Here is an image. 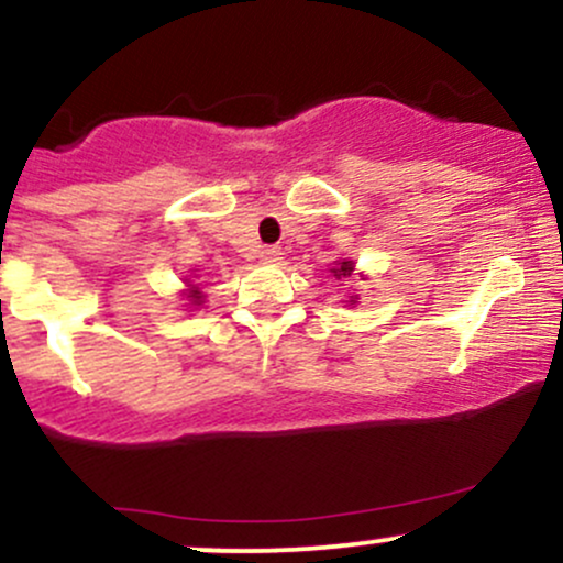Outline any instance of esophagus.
<instances>
[{
	"mask_svg": "<svg viewBox=\"0 0 563 563\" xmlns=\"http://www.w3.org/2000/svg\"><path fill=\"white\" fill-rule=\"evenodd\" d=\"M262 260L267 262V264H280V260H283V251L277 249V245H267V249L262 251Z\"/></svg>",
	"mask_w": 563,
	"mask_h": 563,
	"instance_id": "obj_1",
	"label": "esophagus"
}]
</instances>
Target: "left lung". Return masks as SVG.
I'll list each match as a JSON object with an SVG mask.
<instances>
[{
    "instance_id": "8db88e82",
    "label": "left lung",
    "mask_w": 563,
    "mask_h": 563,
    "mask_svg": "<svg viewBox=\"0 0 563 563\" xmlns=\"http://www.w3.org/2000/svg\"><path fill=\"white\" fill-rule=\"evenodd\" d=\"M352 269H354V264H352V262H339V264H335V267L331 269V273L341 280V277H349V275H352ZM354 299H357V296H352V299H349V301L354 303Z\"/></svg>"
}]
</instances>
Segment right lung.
Instances as JSON below:
<instances>
[{
  "label": "right lung",
  "mask_w": 563,
  "mask_h": 563,
  "mask_svg": "<svg viewBox=\"0 0 563 563\" xmlns=\"http://www.w3.org/2000/svg\"><path fill=\"white\" fill-rule=\"evenodd\" d=\"M187 299H190V303H196V307H198V303H203V294H200V290L192 286L190 290H187Z\"/></svg>",
  "instance_id": "obj_1"
}]
</instances>
